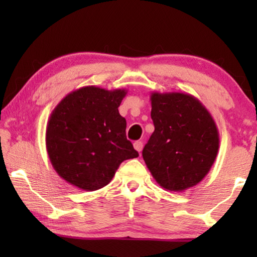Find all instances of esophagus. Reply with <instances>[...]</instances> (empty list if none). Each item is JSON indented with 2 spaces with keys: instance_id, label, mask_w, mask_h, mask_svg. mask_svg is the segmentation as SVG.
<instances>
[{
  "instance_id": "34e87169",
  "label": "esophagus",
  "mask_w": 257,
  "mask_h": 257,
  "mask_svg": "<svg viewBox=\"0 0 257 257\" xmlns=\"http://www.w3.org/2000/svg\"><path fill=\"white\" fill-rule=\"evenodd\" d=\"M133 146H135L136 151H138V152H142L143 151V142H140V140H138V142H135Z\"/></svg>"
}]
</instances>
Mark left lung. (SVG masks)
<instances>
[{
	"instance_id": "obj_1",
	"label": "left lung",
	"mask_w": 257,
	"mask_h": 257,
	"mask_svg": "<svg viewBox=\"0 0 257 257\" xmlns=\"http://www.w3.org/2000/svg\"><path fill=\"white\" fill-rule=\"evenodd\" d=\"M154 132L143 158L161 187L182 192L208 174L219 151V131L198 98L185 92L151 93Z\"/></svg>"
}]
</instances>
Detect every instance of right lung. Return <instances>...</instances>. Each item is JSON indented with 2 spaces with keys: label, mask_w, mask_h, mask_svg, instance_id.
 <instances>
[{
  "label": "right lung",
  "mask_w": 257,
  "mask_h": 257,
  "mask_svg": "<svg viewBox=\"0 0 257 257\" xmlns=\"http://www.w3.org/2000/svg\"><path fill=\"white\" fill-rule=\"evenodd\" d=\"M126 93V89L84 86L52 110L45 145L52 167L70 185L87 192L103 188L122 161L139 156L118 111Z\"/></svg>",
  "instance_id": "right-lung-1"
}]
</instances>
